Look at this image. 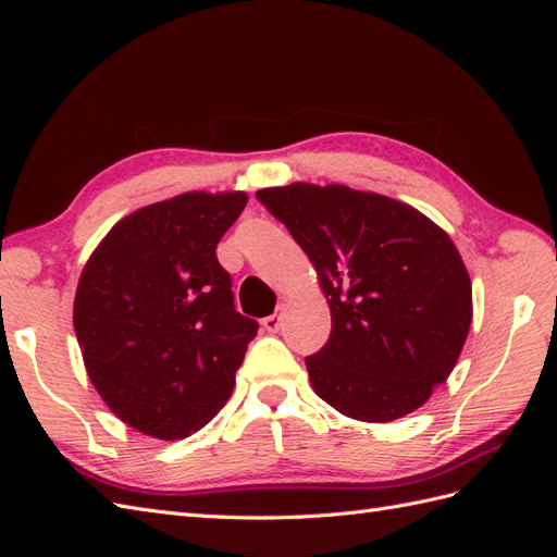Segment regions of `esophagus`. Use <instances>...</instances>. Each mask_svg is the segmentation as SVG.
<instances>
[{"label":"esophagus","instance_id":"34e87169","mask_svg":"<svg viewBox=\"0 0 557 557\" xmlns=\"http://www.w3.org/2000/svg\"><path fill=\"white\" fill-rule=\"evenodd\" d=\"M262 327L267 330V332H278V327H281V313H272V315H267L264 320H262Z\"/></svg>","mask_w":557,"mask_h":557}]
</instances>
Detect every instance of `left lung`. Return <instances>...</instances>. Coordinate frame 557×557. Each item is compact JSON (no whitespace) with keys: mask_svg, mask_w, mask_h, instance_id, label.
<instances>
[{"mask_svg":"<svg viewBox=\"0 0 557 557\" xmlns=\"http://www.w3.org/2000/svg\"><path fill=\"white\" fill-rule=\"evenodd\" d=\"M256 197L305 248L327 297L330 339L305 360L315 395L364 423L423 407L471 325V283L448 234L409 205L346 185Z\"/></svg>","mask_w":557,"mask_h":557,"instance_id":"left-lung-1","label":"left lung"}]
</instances>
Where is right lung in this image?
I'll use <instances>...</instances> for the list:
<instances>
[{
	"mask_svg": "<svg viewBox=\"0 0 557 557\" xmlns=\"http://www.w3.org/2000/svg\"><path fill=\"white\" fill-rule=\"evenodd\" d=\"M246 201L183 193L144 207L83 267L74 330L88 376L123 423L156 440H183L223 409L258 334L215 258Z\"/></svg>",
	"mask_w": 557,
	"mask_h": 557,
	"instance_id": "add662e5",
	"label": "right lung"
}]
</instances>
